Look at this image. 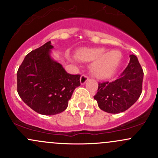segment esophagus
<instances>
[{
    "instance_id": "esophagus-1",
    "label": "esophagus",
    "mask_w": 158,
    "mask_h": 158,
    "mask_svg": "<svg viewBox=\"0 0 158 158\" xmlns=\"http://www.w3.org/2000/svg\"><path fill=\"white\" fill-rule=\"evenodd\" d=\"M89 77L88 76H86V75H82L80 77V82L82 85H83V84L85 83V82H86L87 80H88Z\"/></svg>"
}]
</instances>
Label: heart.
Segmentation results:
<instances>
[{"label": "heart", "mask_w": 158, "mask_h": 158, "mask_svg": "<svg viewBox=\"0 0 158 158\" xmlns=\"http://www.w3.org/2000/svg\"><path fill=\"white\" fill-rule=\"evenodd\" d=\"M76 56L81 61H94L91 70L94 76L99 79H107L112 76L122 58V52L118 49L107 51V49L102 47L82 49Z\"/></svg>", "instance_id": "1"}]
</instances>
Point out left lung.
<instances>
[{
    "label": "left lung",
    "instance_id": "1",
    "mask_svg": "<svg viewBox=\"0 0 158 158\" xmlns=\"http://www.w3.org/2000/svg\"><path fill=\"white\" fill-rule=\"evenodd\" d=\"M143 69L135 55H130V62L117 79L98 83L94 98L102 111L118 114L128 109L139 98L142 92Z\"/></svg>",
    "mask_w": 158,
    "mask_h": 158
}]
</instances>
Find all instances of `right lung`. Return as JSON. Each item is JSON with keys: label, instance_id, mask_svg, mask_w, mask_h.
Segmentation results:
<instances>
[{"label": "right lung", "instance_id": "1", "mask_svg": "<svg viewBox=\"0 0 158 158\" xmlns=\"http://www.w3.org/2000/svg\"><path fill=\"white\" fill-rule=\"evenodd\" d=\"M51 42L32 50L25 56L17 73V92L33 111L53 115L65 111L80 75L67 73L60 63L52 60Z\"/></svg>", "mask_w": 158, "mask_h": 158}]
</instances>
